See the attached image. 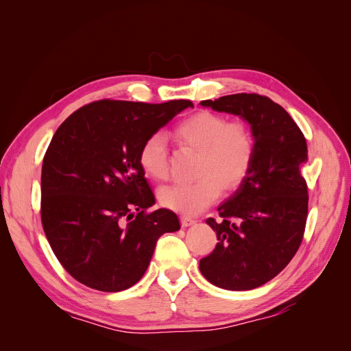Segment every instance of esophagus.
Here are the masks:
<instances>
[{"label": "esophagus", "mask_w": 351, "mask_h": 351, "mask_svg": "<svg viewBox=\"0 0 351 351\" xmlns=\"http://www.w3.org/2000/svg\"><path fill=\"white\" fill-rule=\"evenodd\" d=\"M180 221H182V226H183V227H189V226L196 224V219L190 218V217H186V215H183L182 218H180Z\"/></svg>", "instance_id": "esophagus-1"}]
</instances>
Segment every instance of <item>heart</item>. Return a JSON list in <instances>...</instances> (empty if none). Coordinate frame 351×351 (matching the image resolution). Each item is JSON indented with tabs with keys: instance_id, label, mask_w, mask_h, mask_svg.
<instances>
[{
	"instance_id": "b5f03b06",
	"label": "heart",
	"mask_w": 351,
	"mask_h": 351,
	"mask_svg": "<svg viewBox=\"0 0 351 351\" xmlns=\"http://www.w3.org/2000/svg\"><path fill=\"white\" fill-rule=\"evenodd\" d=\"M183 146L199 152L192 183H174L159 190V202L183 214H197L221 196L222 186L237 187L247 176L254 158V139L246 121H228L224 115L200 111L176 129ZM142 171L152 180L168 176V142L164 133L147 136L139 151Z\"/></svg>"
}]
</instances>
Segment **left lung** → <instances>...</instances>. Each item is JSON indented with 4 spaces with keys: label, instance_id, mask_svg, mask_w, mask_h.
Instances as JSON below:
<instances>
[{
    "label": "left lung",
    "instance_id": "obj_1",
    "mask_svg": "<svg viewBox=\"0 0 351 351\" xmlns=\"http://www.w3.org/2000/svg\"><path fill=\"white\" fill-rule=\"evenodd\" d=\"M200 105L250 124L254 158L236 193L208 218L218 243L202 258L204 277L226 290L244 291L271 281L299 250L307 219L306 139L281 105L258 93H236Z\"/></svg>",
    "mask_w": 351,
    "mask_h": 351
}]
</instances>
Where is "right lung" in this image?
Wrapping results in <instances>:
<instances>
[{
    "label": "right lung",
    "mask_w": 351,
    "mask_h": 351,
    "mask_svg": "<svg viewBox=\"0 0 351 351\" xmlns=\"http://www.w3.org/2000/svg\"><path fill=\"white\" fill-rule=\"evenodd\" d=\"M192 101L102 99L74 111L48 146L40 176V219L49 246L74 280L93 290L130 289L149 267L164 232L180 230L139 165L147 136Z\"/></svg>",
    "instance_id": "add662e5"
}]
</instances>
